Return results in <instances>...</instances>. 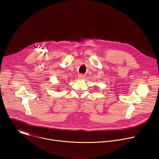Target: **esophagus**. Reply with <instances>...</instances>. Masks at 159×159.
Segmentation results:
<instances>
[{"mask_svg": "<svg viewBox=\"0 0 159 159\" xmlns=\"http://www.w3.org/2000/svg\"><path fill=\"white\" fill-rule=\"evenodd\" d=\"M78 78L79 79H85V75L84 74H79Z\"/></svg>", "mask_w": 159, "mask_h": 159, "instance_id": "esophagus-1", "label": "esophagus"}]
</instances>
